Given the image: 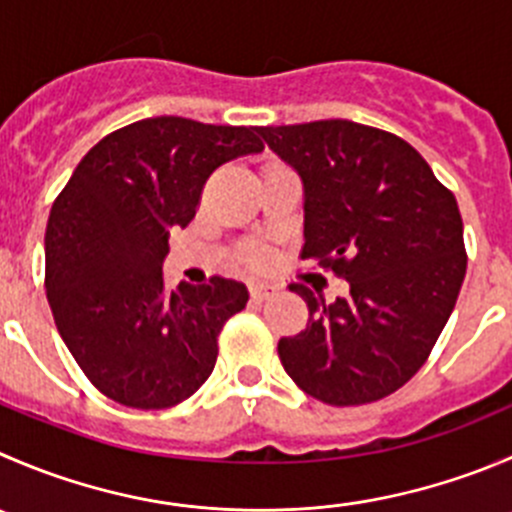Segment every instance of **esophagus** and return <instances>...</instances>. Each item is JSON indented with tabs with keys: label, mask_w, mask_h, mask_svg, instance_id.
<instances>
[{
	"label": "esophagus",
	"mask_w": 512,
	"mask_h": 512,
	"mask_svg": "<svg viewBox=\"0 0 512 512\" xmlns=\"http://www.w3.org/2000/svg\"><path fill=\"white\" fill-rule=\"evenodd\" d=\"M272 292H275V287L265 285V282H252V285H250V295H252V300H257V302L267 300V297H270Z\"/></svg>",
	"instance_id": "obj_1"
}]
</instances>
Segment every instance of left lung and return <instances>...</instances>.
I'll return each mask as SVG.
<instances>
[{
  "label": "left lung",
  "mask_w": 512,
  "mask_h": 512,
  "mask_svg": "<svg viewBox=\"0 0 512 512\" xmlns=\"http://www.w3.org/2000/svg\"><path fill=\"white\" fill-rule=\"evenodd\" d=\"M257 135L302 180V260L350 282L332 305L305 285L310 320L277 342L287 375L327 405H365L403 388L443 332L465 257L453 192L390 132L322 119Z\"/></svg>",
  "instance_id": "1"
}]
</instances>
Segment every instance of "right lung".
Returning a JSON list of instances; mask_svg holds the SVG:
<instances>
[{"label": "right lung", "mask_w": 512, "mask_h": 512, "mask_svg": "<svg viewBox=\"0 0 512 512\" xmlns=\"http://www.w3.org/2000/svg\"><path fill=\"white\" fill-rule=\"evenodd\" d=\"M257 152L255 127L155 117L99 140L69 177L49 212L44 287L64 345L99 393L162 410L215 370L217 335L247 305V287L215 275L170 290L162 262L207 177Z\"/></svg>", "instance_id": "add662e5"}]
</instances>
